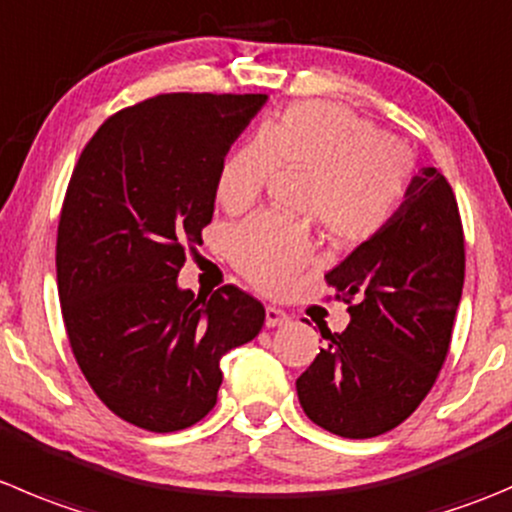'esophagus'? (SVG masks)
I'll return each mask as SVG.
<instances>
[{"mask_svg":"<svg viewBox=\"0 0 512 512\" xmlns=\"http://www.w3.org/2000/svg\"><path fill=\"white\" fill-rule=\"evenodd\" d=\"M287 320H290V317H287V312L280 310V307H275V305L265 307V325L267 327H282V325H287Z\"/></svg>","mask_w":512,"mask_h":512,"instance_id":"esophagus-1","label":"esophagus"}]
</instances>
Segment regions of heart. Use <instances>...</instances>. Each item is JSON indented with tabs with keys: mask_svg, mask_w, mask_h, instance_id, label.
Returning <instances> with one entry per match:
<instances>
[{
	"mask_svg": "<svg viewBox=\"0 0 512 512\" xmlns=\"http://www.w3.org/2000/svg\"><path fill=\"white\" fill-rule=\"evenodd\" d=\"M277 167L310 172L302 212L317 217L327 240L352 247L390 225L405 197L413 162L372 122L327 102H302L260 127L232 152L217 177V200L242 212L260 200ZM230 260L262 290H282L310 260L302 225L262 212L230 232Z\"/></svg>",
	"mask_w": 512,
	"mask_h": 512,
	"instance_id": "obj_1",
	"label": "heart"
}]
</instances>
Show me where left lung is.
I'll list each match as a JSON object with an SVG mask.
<instances>
[{
	"label": "left lung",
	"instance_id": "8db88e82",
	"mask_svg": "<svg viewBox=\"0 0 512 512\" xmlns=\"http://www.w3.org/2000/svg\"><path fill=\"white\" fill-rule=\"evenodd\" d=\"M350 325L297 377L302 410L340 438H375L423 403L443 367L465 280L453 187L435 167L410 180L390 225L327 272Z\"/></svg>",
	"mask_w": 512,
	"mask_h": 512
}]
</instances>
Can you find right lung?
I'll return each instance as SVG.
<instances>
[{
    "mask_svg": "<svg viewBox=\"0 0 512 512\" xmlns=\"http://www.w3.org/2000/svg\"><path fill=\"white\" fill-rule=\"evenodd\" d=\"M267 94H160L112 114L84 147L57 232V287L77 365L127 423L172 433L217 403L220 360L265 325L227 285L182 290L212 222L225 157Z\"/></svg>",
    "mask_w": 512,
    "mask_h": 512,
    "instance_id": "add662e5",
    "label": "right lung"
}]
</instances>
